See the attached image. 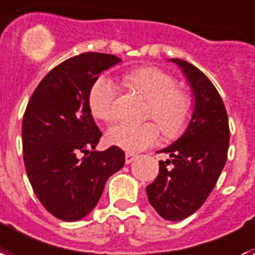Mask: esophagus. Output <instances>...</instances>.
<instances>
[{
  "label": "esophagus",
  "instance_id": "obj_1",
  "mask_svg": "<svg viewBox=\"0 0 255 255\" xmlns=\"http://www.w3.org/2000/svg\"><path fill=\"white\" fill-rule=\"evenodd\" d=\"M136 158V155L135 153H132V152H126V163L127 164H129V163L133 160V159Z\"/></svg>",
  "mask_w": 255,
  "mask_h": 255
}]
</instances>
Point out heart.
<instances>
[{"instance_id":"obj_1","label":"heart","mask_w":255,"mask_h":255,"mask_svg":"<svg viewBox=\"0 0 255 255\" xmlns=\"http://www.w3.org/2000/svg\"><path fill=\"white\" fill-rule=\"evenodd\" d=\"M123 83L147 100L145 118L153 122L140 124L118 123L107 131L111 145L128 152L141 151L159 140L160 129L167 137H176L187 128L192 116V99L176 87V79L156 67H141L123 76ZM118 87L107 77H99L88 95L89 110L99 120L111 122L115 118ZM161 128H159L158 127Z\"/></svg>"}]
</instances>
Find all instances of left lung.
Masks as SVG:
<instances>
[{
	"label": "left lung",
	"instance_id": "1",
	"mask_svg": "<svg viewBox=\"0 0 255 255\" xmlns=\"http://www.w3.org/2000/svg\"><path fill=\"white\" fill-rule=\"evenodd\" d=\"M191 84L195 107L187 129L159 152L170 155L159 162V175L147 186L149 203L168 221H182L206 202L227 160L229 119L222 99L209 77L192 64L171 58Z\"/></svg>",
	"mask_w": 255,
	"mask_h": 255
}]
</instances>
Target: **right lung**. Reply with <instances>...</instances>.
Masks as SVG:
<instances>
[{
    "label": "right lung",
    "instance_id": "1",
    "mask_svg": "<svg viewBox=\"0 0 255 255\" xmlns=\"http://www.w3.org/2000/svg\"><path fill=\"white\" fill-rule=\"evenodd\" d=\"M119 61L96 52L68 58L40 81L25 110V170L38 201L61 221L88 215L108 178L126 162L119 147L95 151L102 131L88 104L93 83Z\"/></svg>",
    "mask_w": 255,
    "mask_h": 255
}]
</instances>
